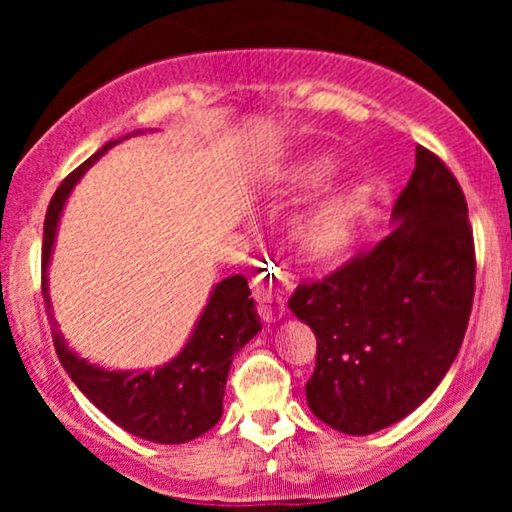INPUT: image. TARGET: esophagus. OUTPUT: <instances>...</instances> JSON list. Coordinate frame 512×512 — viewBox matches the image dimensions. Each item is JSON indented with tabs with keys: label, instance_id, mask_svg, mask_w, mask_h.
Masks as SVG:
<instances>
[{
	"label": "esophagus",
	"instance_id": "1",
	"mask_svg": "<svg viewBox=\"0 0 512 512\" xmlns=\"http://www.w3.org/2000/svg\"><path fill=\"white\" fill-rule=\"evenodd\" d=\"M289 289L291 284L286 281L284 272L262 276V279L255 281V293H252V296H255L257 310H260L264 320H279L281 313H284V303L286 296H289Z\"/></svg>",
	"mask_w": 512,
	"mask_h": 512
}]
</instances>
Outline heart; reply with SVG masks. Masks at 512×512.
I'll use <instances>...</instances> for the list:
<instances>
[{"label":"heart","instance_id":"b5f03b06","mask_svg":"<svg viewBox=\"0 0 512 512\" xmlns=\"http://www.w3.org/2000/svg\"><path fill=\"white\" fill-rule=\"evenodd\" d=\"M322 168H315L310 178H320ZM354 233V202L346 195H334L313 211L303 226V243L315 257H330L349 243Z\"/></svg>","mask_w":512,"mask_h":512}]
</instances>
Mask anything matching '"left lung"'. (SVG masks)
<instances>
[{"instance_id": "8db88e82", "label": "left lung", "mask_w": 512, "mask_h": 512, "mask_svg": "<svg viewBox=\"0 0 512 512\" xmlns=\"http://www.w3.org/2000/svg\"><path fill=\"white\" fill-rule=\"evenodd\" d=\"M399 226L289 308L315 332L308 407L349 436L404 419L445 378L460 351L477 281L467 199L443 158L416 146V168L392 209Z\"/></svg>"}]
</instances>
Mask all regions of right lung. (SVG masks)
Returning <instances> with one entry per match:
<instances>
[{"label": "right lung", "mask_w": 512, "mask_h": 512, "mask_svg": "<svg viewBox=\"0 0 512 512\" xmlns=\"http://www.w3.org/2000/svg\"><path fill=\"white\" fill-rule=\"evenodd\" d=\"M110 146L113 142L105 144L101 151L72 170L50 199L43 228V296L48 315L50 301L48 289H45V267L50 262L64 199L72 192L81 173ZM260 327L248 279L236 274L216 284L190 342L178 358H173L163 368L144 370V373H115V370L88 366L86 361L76 358L64 346L60 332L52 337V342L69 378L110 421H115L132 436L173 445L187 443L219 424L233 356L240 346L248 344L260 332Z\"/></svg>", "instance_id": "obj_1"}]
</instances>
